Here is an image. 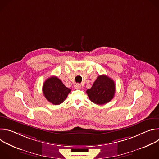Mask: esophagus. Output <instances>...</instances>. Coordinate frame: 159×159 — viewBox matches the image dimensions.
<instances>
[{
    "mask_svg": "<svg viewBox=\"0 0 159 159\" xmlns=\"http://www.w3.org/2000/svg\"><path fill=\"white\" fill-rule=\"evenodd\" d=\"M74 87L77 89H79L81 88V85L80 84H76L74 85Z\"/></svg>",
    "mask_w": 159,
    "mask_h": 159,
    "instance_id": "esophagus-1",
    "label": "esophagus"
}]
</instances>
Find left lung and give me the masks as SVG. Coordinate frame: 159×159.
Returning <instances> with one entry per match:
<instances>
[{
  "instance_id": "8db88e82",
  "label": "left lung",
  "mask_w": 159,
  "mask_h": 159,
  "mask_svg": "<svg viewBox=\"0 0 159 159\" xmlns=\"http://www.w3.org/2000/svg\"><path fill=\"white\" fill-rule=\"evenodd\" d=\"M86 93L93 102L98 105L105 104L115 96V82L106 75H99L92 87L87 90Z\"/></svg>"
}]
</instances>
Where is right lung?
<instances>
[{"label": "right lung", "instance_id": "right-lung-1", "mask_svg": "<svg viewBox=\"0 0 159 159\" xmlns=\"http://www.w3.org/2000/svg\"><path fill=\"white\" fill-rule=\"evenodd\" d=\"M70 92L71 89L56 76L47 79L43 84V93L45 98L54 105L61 104Z\"/></svg>", "mask_w": 159, "mask_h": 159}]
</instances>
